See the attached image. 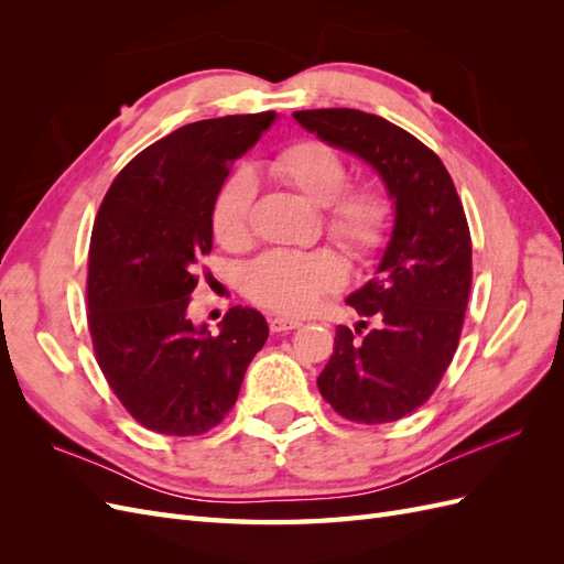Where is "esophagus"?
<instances>
[{"mask_svg":"<svg viewBox=\"0 0 564 564\" xmlns=\"http://www.w3.org/2000/svg\"><path fill=\"white\" fill-rule=\"evenodd\" d=\"M299 327H301V322L294 319V317H282V315L270 317V332H275V334L292 332V329H299Z\"/></svg>","mask_w":564,"mask_h":564,"instance_id":"34e87169","label":"esophagus"}]
</instances>
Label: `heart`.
Segmentation results:
<instances>
[{
    "instance_id": "heart-1",
    "label": "heart",
    "mask_w": 564,
    "mask_h": 564,
    "mask_svg": "<svg viewBox=\"0 0 564 564\" xmlns=\"http://www.w3.org/2000/svg\"><path fill=\"white\" fill-rule=\"evenodd\" d=\"M272 178L282 181L324 209V226L357 259L377 251L390 220V199L377 185L346 187L348 169L338 152L315 139L282 148L268 162ZM256 183L249 172L232 174L214 199L212 228L220 245L240 247L249 237V212ZM346 282V265L332 249H275L245 270V294L280 313H303Z\"/></svg>"
}]
</instances>
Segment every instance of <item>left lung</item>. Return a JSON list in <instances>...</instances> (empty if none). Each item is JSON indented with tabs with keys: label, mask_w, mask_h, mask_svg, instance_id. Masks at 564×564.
<instances>
[{
	"label": "left lung",
	"mask_w": 564,
	"mask_h": 564,
	"mask_svg": "<svg viewBox=\"0 0 564 564\" xmlns=\"http://www.w3.org/2000/svg\"><path fill=\"white\" fill-rule=\"evenodd\" d=\"M294 119L367 162L392 199L381 261L346 299L377 324L362 338L338 324L317 388L348 421H398L433 395L458 346L473 278L464 207L435 152L388 119L350 108L301 110Z\"/></svg>",
	"instance_id": "1"
}]
</instances>
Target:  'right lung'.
I'll use <instances>...</instances> for the list:
<instances>
[{
    "label": "right lung",
    "mask_w": 564,
    "mask_h": 564,
    "mask_svg": "<svg viewBox=\"0 0 564 564\" xmlns=\"http://www.w3.org/2000/svg\"><path fill=\"white\" fill-rule=\"evenodd\" d=\"M275 112L185 124L139 152L100 204L89 247V332L127 412L162 435H202L230 412L268 338L265 317L235 305L214 336L187 317L195 265L212 251V207L230 164Z\"/></svg>",
    "instance_id": "add662e5"
}]
</instances>
